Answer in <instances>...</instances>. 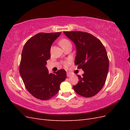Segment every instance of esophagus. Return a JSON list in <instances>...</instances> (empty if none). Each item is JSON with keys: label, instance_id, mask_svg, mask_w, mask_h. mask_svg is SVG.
I'll return each instance as SVG.
<instances>
[{"label": "esophagus", "instance_id": "esophagus-1", "mask_svg": "<svg viewBox=\"0 0 130 130\" xmlns=\"http://www.w3.org/2000/svg\"><path fill=\"white\" fill-rule=\"evenodd\" d=\"M70 75H71V74L70 73H67V77H69V76H70Z\"/></svg>", "mask_w": 130, "mask_h": 130}]
</instances>
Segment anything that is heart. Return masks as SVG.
<instances>
[{"label":"heart","instance_id":"b5f03b06","mask_svg":"<svg viewBox=\"0 0 130 130\" xmlns=\"http://www.w3.org/2000/svg\"><path fill=\"white\" fill-rule=\"evenodd\" d=\"M69 43H70V42L68 40H67V39H63V40H61L60 42V44L62 48L66 45L69 44ZM70 63H71V60H67L63 62L64 66L65 67H68L69 65L70 64Z\"/></svg>","mask_w":130,"mask_h":130}]
</instances>
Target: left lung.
Segmentation results:
<instances>
[{
  "label": "left lung",
  "instance_id": "left-lung-1",
  "mask_svg": "<svg viewBox=\"0 0 130 130\" xmlns=\"http://www.w3.org/2000/svg\"><path fill=\"white\" fill-rule=\"evenodd\" d=\"M64 35L75 45V64L84 72L73 88L79 95L90 98L103 88L107 76L109 61L101 41L93 35L82 31H64Z\"/></svg>",
  "mask_w": 130,
  "mask_h": 130
}]
</instances>
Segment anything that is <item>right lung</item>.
I'll use <instances>...</instances> for the list:
<instances>
[{
	"label": "right lung",
	"mask_w": 130,
	"mask_h": 130,
	"mask_svg": "<svg viewBox=\"0 0 130 130\" xmlns=\"http://www.w3.org/2000/svg\"><path fill=\"white\" fill-rule=\"evenodd\" d=\"M61 34H37L30 38L23 47L19 73L26 89L37 99H51L58 93L61 83L67 78L64 69L49 73L45 66L46 61L51 57L53 43Z\"/></svg>",
	"instance_id": "add662e5"
}]
</instances>
